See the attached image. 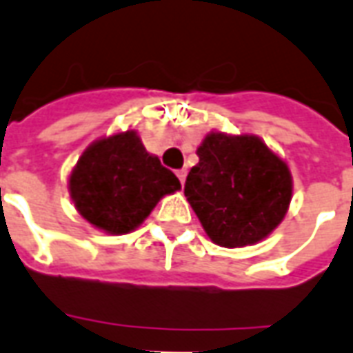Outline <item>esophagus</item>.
Here are the masks:
<instances>
[{"mask_svg": "<svg viewBox=\"0 0 353 353\" xmlns=\"http://www.w3.org/2000/svg\"><path fill=\"white\" fill-rule=\"evenodd\" d=\"M176 174H177V177H179V181H181V185H183L185 183V177H187V170H185V168L177 170Z\"/></svg>", "mask_w": 353, "mask_h": 353, "instance_id": "1", "label": "esophagus"}]
</instances>
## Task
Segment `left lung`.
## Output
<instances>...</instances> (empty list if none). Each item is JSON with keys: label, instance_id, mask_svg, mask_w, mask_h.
<instances>
[{"label": "left lung", "instance_id": "1", "mask_svg": "<svg viewBox=\"0 0 353 353\" xmlns=\"http://www.w3.org/2000/svg\"><path fill=\"white\" fill-rule=\"evenodd\" d=\"M185 196L212 242L223 248L257 244L288 214L291 174L257 136L208 134Z\"/></svg>", "mask_w": 353, "mask_h": 353}]
</instances>
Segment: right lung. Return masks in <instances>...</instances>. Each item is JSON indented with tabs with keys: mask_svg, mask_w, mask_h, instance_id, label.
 <instances>
[{
	"mask_svg": "<svg viewBox=\"0 0 353 353\" xmlns=\"http://www.w3.org/2000/svg\"><path fill=\"white\" fill-rule=\"evenodd\" d=\"M179 189L174 172L147 153L134 130L94 141L70 176L77 212L109 234L139 227L164 194Z\"/></svg>",
	"mask_w": 353,
	"mask_h": 353,
	"instance_id": "add662e5",
	"label": "right lung"
}]
</instances>
